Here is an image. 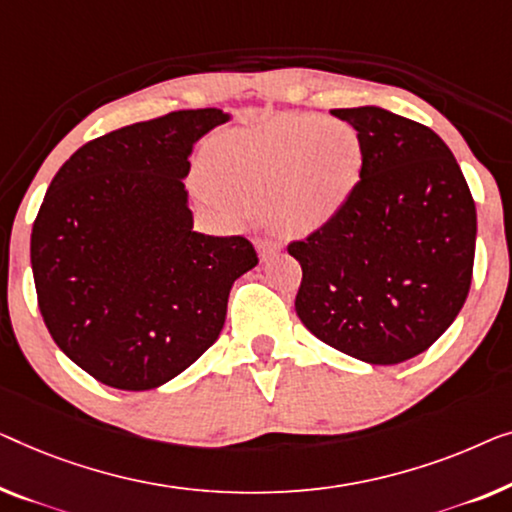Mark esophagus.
<instances>
[{"instance_id": "34e87169", "label": "esophagus", "mask_w": 512, "mask_h": 512, "mask_svg": "<svg viewBox=\"0 0 512 512\" xmlns=\"http://www.w3.org/2000/svg\"><path fill=\"white\" fill-rule=\"evenodd\" d=\"M256 247H258V256H261V261H268V258L277 256L281 251V244L277 240H261Z\"/></svg>"}]
</instances>
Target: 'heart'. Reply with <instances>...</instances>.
Returning <instances> with one entry per match:
<instances>
[{
	"label": "heart",
	"mask_w": 512,
	"mask_h": 512,
	"mask_svg": "<svg viewBox=\"0 0 512 512\" xmlns=\"http://www.w3.org/2000/svg\"><path fill=\"white\" fill-rule=\"evenodd\" d=\"M203 194L240 210H265L288 235L314 233L342 212L358 189L365 150L351 124L286 113L219 136L205 159Z\"/></svg>",
	"instance_id": "1"
}]
</instances>
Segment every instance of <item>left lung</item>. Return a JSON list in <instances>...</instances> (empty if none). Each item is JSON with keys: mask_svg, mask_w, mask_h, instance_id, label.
I'll return each instance as SVG.
<instances>
[{"mask_svg": "<svg viewBox=\"0 0 512 512\" xmlns=\"http://www.w3.org/2000/svg\"><path fill=\"white\" fill-rule=\"evenodd\" d=\"M332 115L358 131L365 166L342 212L288 254L302 265L295 311L311 335L369 365L427 351L471 286L476 203L429 127L379 106Z\"/></svg>", "mask_w": 512, "mask_h": 512, "instance_id": "1", "label": "left lung"}]
</instances>
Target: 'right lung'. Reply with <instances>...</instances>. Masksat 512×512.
Returning <instances> with one entry per match:
<instances>
[{
    "label": "right lung",
    "instance_id": "add662e5",
    "mask_svg": "<svg viewBox=\"0 0 512 512\" xmlns=\"http://www.w3.org/2000/svg\"><path fill=\"white\" fill-rule=\"evenodd\" d=\"M219 108L177 110L85 143L57 170L32 228V272L50 337L117 390L175 379L217 342L249 240L194 231L184 177Z\"/></svg>",
    "mask_w": 512,
    "mask_h": 512
}]
</instances>
